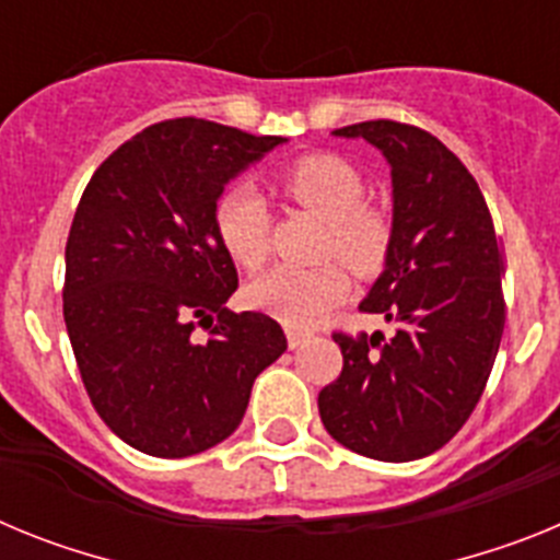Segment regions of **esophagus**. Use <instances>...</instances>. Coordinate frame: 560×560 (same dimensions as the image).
I'll list each match as a JSON object with an SVG mask.
<instances>
[{
    "label": "esophagus",
    "mask_w": 560,
    "mask_h": 560,
    "mask_svg": "<svg viewBox=\"0 0 560 560\" xmlns=\"http://www.w3.org/2000/svg\"><path fill=\"white\" fill-rule=\"evenodd\" d=\"M285 336H289V348L291 350H300V348H305V336L300 334V330H285Z\"/></svg>",
    "instance_id": "esophagus-1"
}]
</instances>
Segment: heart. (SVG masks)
I'll use <instances>...</instances> for the list:
<instances>
[{
    "label": "heart",
    "instance_id": "obj_1",
    "mask_svg": "<svg viewBox=\"0 0 560 560\" xmlns=\"http://www.w3.org/2000/svg\"><path fill=\"white\" fill-rule=\"evenodd\" d=\"M280 190L294 205L325 221L323 255H336L355 275L368 277L387 260V212L364 199V179L350 162L330 153H308L277 176ZM215 232L226 255L244 269H257L269 255V207L252 185H232L215 201ZM350 277L341 264L314 269L275 266L255 277L246 289L249 303L269 311L291 328H311L319 316L348 294Z\"/></svg>",
    "mask_w": 560,
    "mask_h": 560
}]
</instances>
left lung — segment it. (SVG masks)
Listing matches in <instances>:
<instances>
[{
	"label": "left lung",
	"instance_id": "obj_1",
	"mask_svg": "<svg viewBox=\"0 0 560 560\" xmlns=\"http://www.w3.org/2000/svg\"><path fill=\"white\" fill-rule=\"evenodd\" d=\"M384 153L393 173L387 264L359 308L395 336L334 334L341 373L319 393L336 443L384 463L438 452L471 418L504 330L502 252L468 167L418 126L336 128Z\"/></svg>",
	"mask_w": 560,
	"mask_h": 560
}]
</instances>
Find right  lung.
<instances>
[{"label":"right lung","instance_id":"right-lung-1","mask_svg":"<svg viewBox=\"0 0 560 560\" xmlns=\"http://www.w3.org/2000/svg\"><path fill=\"white\" fill-rule=\"evenodd\" d=\"M283 142L165 120L122 142L83 190L63 323L92 407L137 452L176 459L226 440L257 375L283 355L271 316L226 308L237 271L212 219L226 182Z\"/></svg>","mask_w":560,"mask_h":560}]
</instances>
